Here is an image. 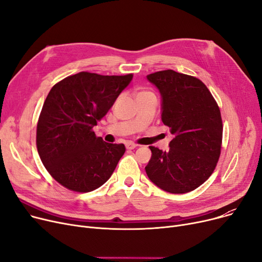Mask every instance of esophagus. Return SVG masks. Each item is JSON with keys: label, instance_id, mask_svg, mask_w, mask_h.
Here are the masks:
<instances>
[{"label": "esophagus", "instance_id": "obj_1", "mask_svg": "<svg viewBox=\"0 0 262 262\" xmlns=\"http://www.w3.org/2000/svg\"><path fill=\"white\" fill-rule=\"evenodd\" d=\"M125 146H126V148H127V149H134V148H136V147L138 146V145L135 144V143H133V142H127V143L125 144Z\"/></svg>", "mask_w": 262, "mask_h": 262}]
</instances>
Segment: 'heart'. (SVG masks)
<instances>
[{"mask_svg":"<svg viewBox=\"0 0 262 262\" xmlns=\"http://www.w3.org/2000/svg\"><path fill=\"white\" fill-rule=\"evenodd\" d=\"M148 94H152L150 92H146V91H141L138 94H137V98H139V96H143V95H148Z\"/></svg>","mask_w":262,"mask_h":262,"instance_id":"b5f03b06","label":"heart"}]
</instances>
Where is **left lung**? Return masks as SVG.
I'll use <instances>...</instances> for the list:
<instances>
[{
  "instance_id": "8db88e82",
  "label": "left lung",
  "mask_w": 262,
  "mask_h": 262,
  "mask_svg": "<svg viewBox=\"0 0 262 262\" xmlns=\"http://www.w3.org/2000/svg\"><path fill=\"white\" fill-rule=\"evenodd\" d=\"M161 95V121L173 139L169 150L149 146V181L169 193L193 191L208 180L221 154V113L199 78L164 70L146 76Z\"/></svg>"
}]
</instances>
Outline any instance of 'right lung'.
<instances>
[{
    "mask_svg": "<svg viewBox=\"0 0 262 262\" xmlns=\"http://www.w3.org/2000/svg\"><path fill=\"white\" fill-rule=\"evenodd\" d=\"M132 79L133 74L79 72L49 92L37 124V149L48 172L63 187L90 192L113 175L125 146L105 142L92 128Z\"/></svg>",
    "mask_w": 262,
    "mask_h": 262,
    "instance_id": "1",
    "label": "right lung"
}]
</instances>
